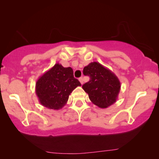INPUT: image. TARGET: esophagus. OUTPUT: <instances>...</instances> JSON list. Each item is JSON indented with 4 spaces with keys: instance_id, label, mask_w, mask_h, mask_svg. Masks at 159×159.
<instances>
[{
    "instance_id": "esophagus-1",
    "label": "esophagus",
    "mask_w": 159,
    "mask_h": 159,
    "mask_svg": "<svg viewBox=\"0 0 159 159\" xmlns=\"http://www.w3.org/2000/svg\"><path fill=\"white\" fill-rule=\"evenodd\" d=\"M79 81H80V83H81V84H83V77H80V78H79Z\"/></svg>"
}]
</instances>
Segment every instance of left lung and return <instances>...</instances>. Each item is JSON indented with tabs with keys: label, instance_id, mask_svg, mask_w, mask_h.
I'll use <instances>...</instances> for the list:
<instances>
[{
	"label": "left lung",
	"instance_id": "left-lung-1",
	"mask_svg": "<svg viewBox=\"0 0 159 159\" xmlns=\"http://www.w3.org/2000/svg\"><path fill=\"white\" fill-rule=\"evenodd\" d=\"M83 74L89 76L90 80L83 84L82 88L94 104L104 109L116 102L120 83L111 70L93 61L84 67Z\"/></svg>",
	"mask_w": 159,
	"mask_h": 159
}]
</instances>
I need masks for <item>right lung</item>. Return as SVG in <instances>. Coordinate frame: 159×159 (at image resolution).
I'll list each match as a JSON object with an SVG mask.
<instances>
[{
    "label": "right lung",
    "mask_w": 159,
    "mask_h": 159,
    "mask_svg": "<svg viewBox=\"0 0 159 159\" xmlns=\"http://www.w3.org/2000/svg\"><path fill=\"white\" fill-rule=\"evenodd\" d=\"M80 85L71 67L65 68L57 63L38 79L36 94L41 105L59 110L66 104L72 91Z\"/></svg>",
    "instance_id": "1"
}]
</instances>
